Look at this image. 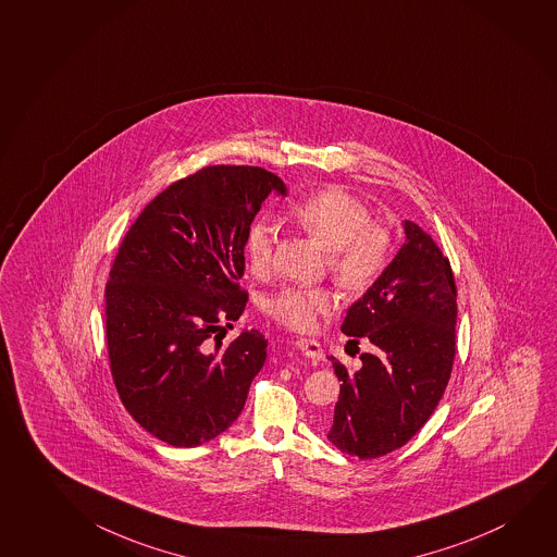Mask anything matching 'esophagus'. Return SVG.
Returning a JSON list of instances; mask_svg holds the SVG:
<instances>
[{"mask_svg":"<svg viewBox=\"0 0 557 557\" xmlns=\"http://www.w3.org/2000/svg\"><path fill=\"white\" fill-rule=\"evenodd\" d=\"M297 349H299L305 357H309L312 360H324V349H322V345L320 343L314 342V339H307V337H300L297 339Z\"/></svg>","mask_w":557,"mask_h":557,"instance_id":"esophagus-1","label":"esophagus"}]
</instances>
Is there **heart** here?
Wrapping results in <instances>:
<instances>
[{
  "instance_id": "1",
  "label": "heart",
  "mask_w": 557,
  "mask_h": 557,
  "mask_svg": "<svg viewBox=\"0 0 557 557\" xmlns=\"http://www.w3.org/2000/svg\"><path fill=\"white\" fill-rule=\"evenodd\" d=\"M287 220L330 252V270L345 292H367L384 274L392 237L384 225L370 222L369 206L343 188H322L287 208ZM274 227L258 220L248 227L245 257L252 274L272 264ZM335 295L325 287L287 285L265 300L268 317L293 332H312L318 320L332 314Z\"/></svg>"
}]
</instances>
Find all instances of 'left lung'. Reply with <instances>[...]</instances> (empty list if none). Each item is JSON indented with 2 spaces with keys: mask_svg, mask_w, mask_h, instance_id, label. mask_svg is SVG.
<instances>
[{
  "mask_svg": "<svg viewBox=\"0 0 557 557\" xmlns=\"http://www.w3.org/2000/svg\"><path fill=\"white\" fill-rule=\"evenodd\" d=\"M405 243L342 325L367 339L360 369L332 357L342 380L327 440L343 454L376 459L407 444L444 395L455 359L457 287L449 258L405 220Z\"/></svg>",
  "mask_w": 557,
  "mask_h": 557,
  "instance_id": "obj_1",
  "label": "left lung"
}]
</instances>
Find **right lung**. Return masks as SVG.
<instances>
[{"label":"right lung","instance_id":"add662e5","mask_svg":"<svg viewBox=\"0 0 557 557\" xmlns=\"http://www.w3.org/2000/svg\"><path fill=\"white\" fill-rule=\"evenodd\" d=\"M283 181L257 165H206L145 206L106 283V339L123 407L152 436L197 447L237 420L264 367V335L222 345L247 307L245 239Z\"/></svg>","mask_w":557,"mask_h":557}]
</instances>
